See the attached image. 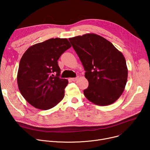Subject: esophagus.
<instances>
[{
    "label": "esophagus",
    "instance_id": "obj_1",
    "mask_svg": "<svg viewBox=\"0 0 150 150\" xmlns=\"http://www.w3.org/2000/svg\"><path fill=\"white\" fill-rule=\"evenodd\" d=\"M78 76H76V78H70V80H72V81H76V80H78Z\"/></svg>",
    "mask_w": 150,
    "mask_h": 150
}]
</instances>
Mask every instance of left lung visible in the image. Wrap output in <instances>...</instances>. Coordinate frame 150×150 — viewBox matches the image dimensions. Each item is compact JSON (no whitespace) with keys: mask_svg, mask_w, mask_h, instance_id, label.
<instances>
[{"mask_svg":"<svg viewBox=\"0 0 150 150\" xmlns=\"http://www.w3.org/2000/svg\"><path fill=\"white\" fill-rule=\"evenodd\" d=\"M84 67L88 88L84 96L99 106L119 98L127 82L128 69L123 54L101 36L90 33L69 39Z\"/></svg>","mask_w":150,"mask_h":150,"instance_id":"1","label":"left lung"}]
</instances>
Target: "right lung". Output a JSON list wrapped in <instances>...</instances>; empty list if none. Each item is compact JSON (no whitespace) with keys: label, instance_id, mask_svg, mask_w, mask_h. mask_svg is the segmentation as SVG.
I'll use <instances>...</instances> for the list:
<instances>
[{"label":"right lung","instance_id":"right-lung-1","mask_svg":"<svg viewBox=\"0 0 150 150\" xmlns=\"http://www.w3.org/2000/svg\"><path fill=\"white\" fill-rule=\"evenodd\" d=\"M70 47L66 38H52L31 46L23 54L18 84L22 96L31 105L47 110L64 98L68 81L59 77L58 60Z\"/></svg>","mask_w":150,"mask_h":150}]
</instances>
